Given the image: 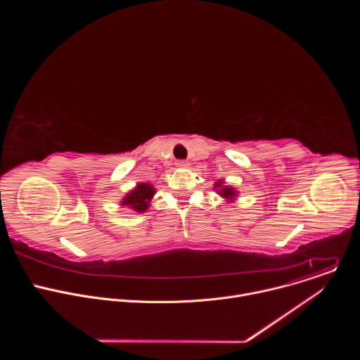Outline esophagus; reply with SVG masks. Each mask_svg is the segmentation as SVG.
I'll list each match as a JSON object with an SVG mask.
<instances>
[{"label":"esophagus","instance_id":"1","mask_svg":"<svg viewBox=\"0 0 360 360\" xmlns=\"http://www.w3.org/2000/svg\"><path fill=\"white\" fill-rule=\"evenodd\" d=\"M176 167L178 168H186V167H189V162L188 161H178Z\"/></svg>","mask_w":360,"mask_h":360}]
</instances>
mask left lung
Here are the masks:
<instances>
[{
  "mask_svg": "<svg viewBox=\"0 0 360 360\" xmlns=\"http://www.w3.org/2000/svg\"><path fill=\"white\" fill-rule=\"evenodd\" d=\"M214 189L217 191V193L219 196H222L226 202H235L239 192L236 191V188H232L229 185H225V181L224 179H218L215 184H214Z\"/></svg>",
  "mask_w": 360,
  "mask_h": 360,
  "instance_id": "left-lung-1",
  "label": "left lung"
}]
</instances>
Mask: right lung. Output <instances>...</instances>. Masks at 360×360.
Instances as JSON below:
<instances>
[{
  "label": "right lung",
  "instance_id": "obj_1",
  "mask_svg": "<svg viewBox=\"0 0 360 360\" xmlns=\"http://www.w3.org/2000/svg\"><path fill=\"white\" fill-rule=\"evenodd\" d=\"M157 193L155 186L148 182H139L134 189H131L122 199L121 207H127L134 212H146L150 207L153 195Z\"/></svg>",
  "mask_w": 360,
  "mask_h": 360
}]
</instances>
